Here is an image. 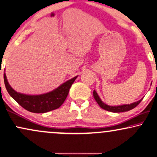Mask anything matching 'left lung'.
Segmentation results:
<instances>
[{"label": "left lung", "instance_id": "obj_1", "mask_svg": "<svg viewBox=\"0 0 157 157\" xmlns=\"http://www.w3.org/2000/svg\"><path fill=\"white\" fill-rule=\"evenodd\" d=\"M93 95H94V97L95 100H96L97 102L98 103V105L100 106V107H101V108L105 109V110L107 111L112 112V113H122V112H126V111L131 110V109H133L134 107H136L138 104L141 102L142 99H143V98H142L141 99H140V100L136 101V102L130 104V105L110 106L108 105H106L105 102H103V101H101L100 97H99V95L97 94V91L95 90H94L93 91Z\"/></svg>", "mask_w": 157, "mask_h": 157}]
</instances>
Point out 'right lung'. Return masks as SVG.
Returning a JSON list of instances; mask_svg holds the SVG:
<instances>
[{
  "label": "right lung",
  "instance_id": "obj_1",
  "mask_svg": "<svg viewBox=\"0 0 157 157\" xmlns=\"http://www.w3.org/2000/svg\"><path fill=\"white\" fill-rule=\"evenodd\" d=\"M77 77L78 76L66 81L50 92L38 95H29L16 91L10 86L5 73L3 75L6 88L10 96L26 110L34 113H44L59 108L66 100L69 89Z\"/></svg>",
  "mask_w": 157,
  "mask_h": 157
}]
</instances>
